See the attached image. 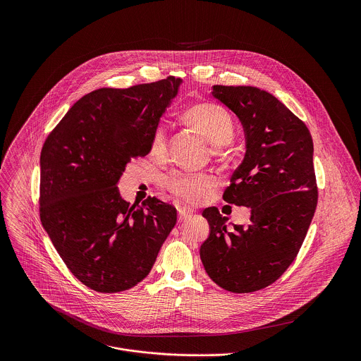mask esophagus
<instances>
[{
	"instance_id": "esophagus-1",
	"label": "esophagus",
	"mask_w": 361,
	"mask_h": 361,
	"mask_svg": "<svg viewBox=\"0 0 361 361\" xmlns=\"http://www.w3.org/2000/svg\"><path fill=\"white\" fill-rule=\"evenodd\" d=\"M192 212L193 211L190 208H188V207H179L178 208V218H179V221H183V219L189 218L192 215Z\"/></svg>"
}]
</instances>
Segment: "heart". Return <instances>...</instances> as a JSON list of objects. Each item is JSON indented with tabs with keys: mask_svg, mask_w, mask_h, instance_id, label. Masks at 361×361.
<instances>
[{
	"mask_svg": "<svg viewBox=\"0 0 361 361\" xmlns=\"http://www.w3.org/2000/svg\"><path fill=\"white\" fill-rule=\"evenodd\" d=\"M183 119L200 132L207 140L216 146L221 152L222 146L232 142L235 136V122L231 114L221 105L214 103L195 104L183 112ZM150 153L155 158L162 159L168 153V129L159 123L153 132L150 140ZM216 180L208 172H188L176 171L168 175L164 180L165 188L178 199L199 204L204 202Z\"/></svg>",
	"mask_w": 361,
	"mask_h": 361,
	"instance_id": "b5f03b06",
	"label": "heart"
}]
</instances>
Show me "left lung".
<instances>
[{"instance_id": "obj_1", "label": "left lung", "mask_w": 361, "mask_h": 361, "mask_svg": "<svg viewBox=\"0 0 361 361\" xmlns=\"http://www.w3.org/2000/svg\"><path fill=\"white\" fill-rule=\"evenodd\" d=\"M246 135V154L224 192L229 204L252 208L250 224L226 225L215 207L203 211L211 232L200 247L208 276L222 289L250 293L274 283L293 262L318 202L312 139L306 123L268 92L212 87Z\"/></svg>"}]
</instances>
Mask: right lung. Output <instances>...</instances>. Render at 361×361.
<instances>
[{"mask_svg":"<svg viewBox=\"0 0 361 361\" xmlns=\"http://www.w3.org/2000/svg\"><path fill=\"white\" fill-rule=\"evenodd\" d=\"M180 79L99 89L71 106L40 155V219L68 269L87 288L115 293L143 281L176 224L155 197L130 206L116 183L132 158L150 153Z\"/></svg>","mask_w":361,"mask_h":361,"instance_id":"1","label":"right lung"}]
</instances>
